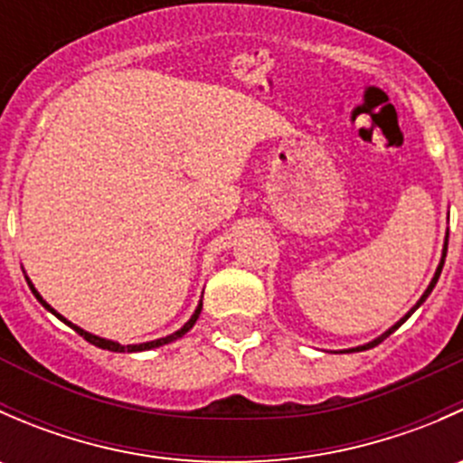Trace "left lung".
<instances>
[{"label": "left lung", "mask_w": 463, "mask_h": 463, "mask_svg": "<svg viewBox=\"0 0 463 463\" xmlns=\"http://www.w3.org/2000/svg\"><path fill=\"white\" fill-rule=\"evenodd\" d=\"M446 250H448V237H446V246H443V258H441V264H439V266H437V273H434V278H432L430 287H428V288H426V293H423V296H421V300H419V302H417V305H414V307H412V311H410V314H414V311H417V309H419V307H421V305H423V302H426V298H428V296H430V293H432L434 284H437L439 275H441V269H443V260H446ZM410 314H408V316H405V318H403V320H399V322H396V325H394V326H392V329H387V331H385V334H383V335H381V338L372 340V343H370V345H363V347H356V349H349V352H363V349H372V347H376V345H378V343H383V340H385V338H387V335H390V334H392V331H396V329H399V326H401V325H403V322L410 318Z\"/></svg>", "instance_id": "1"}]
</instances>
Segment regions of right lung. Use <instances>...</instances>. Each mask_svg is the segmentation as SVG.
<instances>
[{
    "label": "right lung",
    "mask_w": 463,
    "mask_h": 463,
    "mask_svg": "<svg viewBox=\"0 0 463 463\" xmlns=\"http://www.w3.org/2000/svg\"><path fill=\"white\" fill-rule=\"evenodd\" d=\"M29 287H31V291H33V293H35V298H37V300H40V302H42V307H46V309H49V311H51V314H53V316H58V318H60V320H64V318H62V316H60V314H55V309H51V307H49V305H46V302H44V300H42V296H40V293H37V291H35V288H33V284H31V282H29ZM199 314H202V305H199V307H197V311H194V314H193V318H190L188 322H185V325H184V326H181V329H179V331H175V334H172V335H165V338H158V340H152V343H143V345H128V347H123V345L114 343V340H105V338H98V335L89 334V331H85V329H80V326H76V325H71V322H67V320H64V322H67V325H69V326H71V329H73V331H78V334H80V335H82V338H85V340H87V343L96 345V347H100V349H109V352H145V349H154V347H161V345H167V343H172V340L181 338V335H184V334H185V331H190V329H193V325H194V322H197V318H199Z\"/></svg>",
    "instance_id": "add662e5"
}]
</instances>
